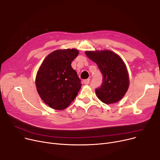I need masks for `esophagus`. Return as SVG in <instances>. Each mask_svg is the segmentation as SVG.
<instances>
[{
	"label": "esophagus",
	"instance_id": "34e87169",
	"mask_svg": "<svg viewBox=\"0 0 160 160\" xmlns=\"http://www.w3.org/2000/svg\"><path fill=\"white\" fill-rule=\"evenodd\" d=\"M89 81H90V80H89V79H86V80H83V83H84V84L87 85V84H88V83H89Z\"/></svg>",
	"mask_w": 160,
	"mask_h": 160
}]
</instances>
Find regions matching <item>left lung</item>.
<instances>
[{"label":"left lung","instance_id":"1","mask_svg":"<svg viewBox=\"0 0 160 160\" xmlns=\"http://www.w3.org/2000/svg\"><path fill=\"white\" fill-rule=\"evenodd\" d=\"M86 54L97 63L102 74L101 86L95 89L97 97L105 104L119 101L127 93L129 77L122 59L110 50L86 51Z\"/></svg>","mask_w":160,"mask_h":160}]
</instances>
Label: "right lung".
Instances as JSON below:
<instances>
[{
  "instance_id": "right-lung-1",
  "label": "right lung",
  "mask_w": 160,
  "mask_h": 160,
  "mask_svg": "<svg viewBox=\"0 0 160 160\" xmlns=\"http://www.w3.org/2000/svg\"><path fill=\"white\" fill-rule=\"evenodd\" d=\"M78 55L77 49L57 50L48 54L39 67L36 88L41 99L50 108L63 110L78 95L81 80L71 67Z\"/></svg>"
}]
</instances>
